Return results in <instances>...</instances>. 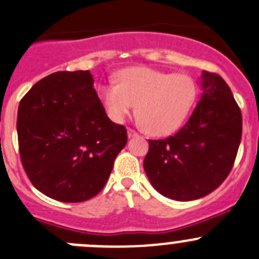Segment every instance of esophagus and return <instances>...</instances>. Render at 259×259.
Listing matches in <instances>:
<instances>
[{
	"label": "esophagus",
	"mask_w": 259,
	"mask_h": 259,
	"mask_svg": "<svg viewBox=\"0 0 259 259\" xmlns=\"http://www.w3.org/2000/svg\"><path fill=\"white\" fill-rule=\"evenodd\" d=\"M127 137L129 138H135L138 137V133L133 129H127Z\"/></svg>",
	"instance_id": "1"
}]
</instances>
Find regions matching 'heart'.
<instances>
[{"label": "heart", "mask_w": 259, "mask_h": 259, "mask_svg": "<svg viewBox=\"0 0 259 259\" xmlns=\"http://www.w3.org/2000/svg\"><path fill=\"white\" fill-rule=\"evenodd\" d=\"M100 99L109 116L122 122L135 109L139 122L153 135L177 132L187 120L197 99V86L187 74L130 67L117 74V84L100 89Z\"/></svg>", "instance_id": "heart-1"}]
</instances>
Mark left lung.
<instances>
[{
    "instance_id": "1",
    "label": "left lung",
    "mask_w": 259,
    "mask_h": 259,
    "mask_svg": "<svg viewBox=\"0 0 259 259\" xmlns=\"http://www.w3.org/2000/svg\"><path fill=\"white\" fill-rule=\"evenodd\" d=\"M202 95L173 137L149 140L144 170L168 199L192 201L219 187L233 167L242 138V114L227 82L202 71Z\"/></svg>"
}]
</instances>
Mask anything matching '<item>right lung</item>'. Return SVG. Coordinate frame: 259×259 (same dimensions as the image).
<instances>
[{
    "instance_id": "add662e5",
    "label": "right lung",
    "mask_w": 259,
    "mask_h": 259,
    "mask_svg": "<svg viewBox=\"0 0 259 259\" xmlns=\"http://www.w3.org/2000/svg\"><path fill=\"white\" fill-rule=\"evenodd\" d=\"M22 165L35 188L82 202L104 188L126 129L109 119L90 71L55 72L22 97L17 111Z\"/></svg>"
}]
</instances>
